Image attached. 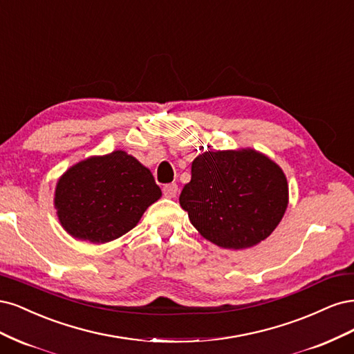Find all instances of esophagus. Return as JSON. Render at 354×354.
<instances>
[{
    "mask_svg": "<svg viewBox=\"0 0 354 354\" xmlns=\"http://www.w3.org/2000/svg\"><path fill=\"white\" fill-rule=\"evenodd\" d=\"M178 192V185L176 184H167L163 187V196L166 198H175Z\"/></svg>",
    "mask_w": 354,
    "mask_h": 354,
    "instance_id": "1",
    "label": "esophagus"
}]
</instances>
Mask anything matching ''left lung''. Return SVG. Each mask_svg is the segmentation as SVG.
<instances>
[{
  "mask_svg": "<svg viewBox=\"0 0 354 354\" xmlns=\"http://www.w3.org/2000/svg\"><path fill=\"white\" fill-rule=\"evenodd\" d=\"M194 227L223 248L263 241L288 204L282 169L254 150L206 151L191 166V180L179 196Z\"/></svg>",
  "mask_w": 354,
  "mask_h": 354,
  "instance_id": "1",
  "label": "left lung"
}]
</instances>
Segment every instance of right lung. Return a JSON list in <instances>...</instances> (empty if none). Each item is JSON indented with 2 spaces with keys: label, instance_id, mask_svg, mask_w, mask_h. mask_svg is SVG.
Here are the masks:
<instances>
[{
  "label": "right lung",
  "instance_id": "add662e5",
  "mask_svg": "<svg viewBox=\"0 0 354 354\" xmlns=\"http://www.w3.org/2000/svg\"><path fill=\"white\" fill-rule=\"evenodd\" d=\"M160 196L150 170L119 150L72 166L57 182L54 204L72 236L102 244L131 231Z\"/></svg>",
  "mask_w": 354,
  "mask_h": 354
}]
</instances>
